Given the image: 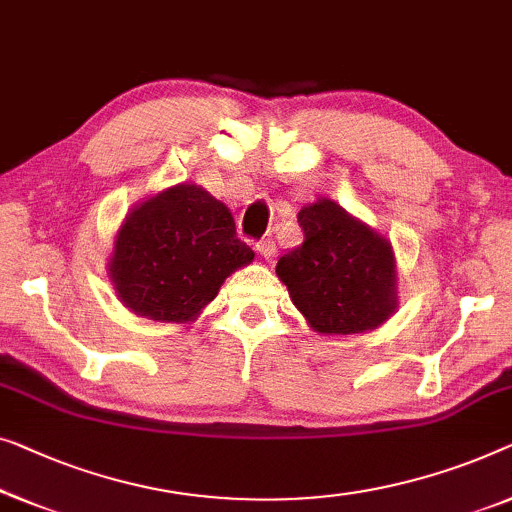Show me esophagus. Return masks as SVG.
<instances>
[{
  "mask_svg": "<svg viewBox=\"0 0 512 512\" xmlns=\"http://www.w3.org/2000/svg\"><path fill=\"white\" fill-rule=\"evenodd\" d=\"M258 254H261L265 261H272L274 254H277V244H274V240H261L256 244Z\"/></svg>",
  "mask_w": 512,
  "mask_h": 512,
  "instance_id": "1",
  "label": "esophagus"
}]
</instances>
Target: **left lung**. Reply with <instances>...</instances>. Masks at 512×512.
Segmentation results:
<instances>
[{
	"instance_id": "left-lung-1",
	"label": "left lung",
	"mask_w": 512,
	"mask_h": 512,
	"mask_svg": "<svg viewBox=\"0 0 512 512\" xmlns=\"http://www.w3.org/2000/svg\"><path fill=\"white\" fill-rule=\"evenodd\" d=\"M298 224L305 240L277 263L293 305L325 335L379 328L397 307L390 242L328 198L302 207Z\"/></svg>"
}]
</instances>
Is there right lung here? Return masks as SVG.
<instances>
[{
  "label": "right lung",
  "mask_w": 512,
  "mask_h": 512,
  "mask_svg": "<svg viewBox=\"0 0 512 512\" xmlns=\"http://www.w3.org/2000/svg\"><path fill=\"white\" fill-rule=\"evenodd\" d=\"M254 261L233 214L196 184H177L133 210L115 240L110 277L120 300L152 321L187 323L228 274Z\"/></svg>",
  "instance_id": "1"
}]
</instances>
